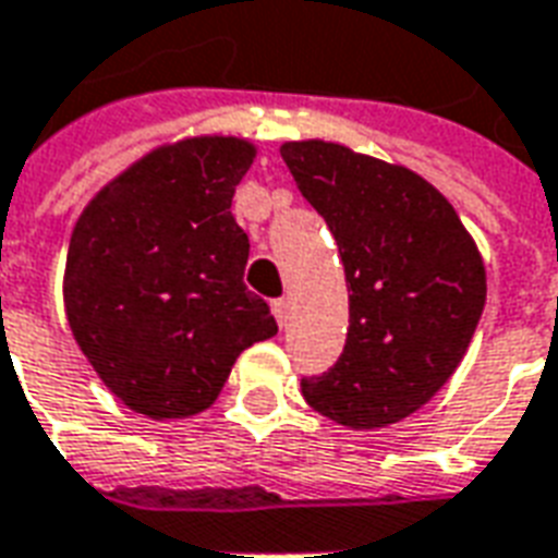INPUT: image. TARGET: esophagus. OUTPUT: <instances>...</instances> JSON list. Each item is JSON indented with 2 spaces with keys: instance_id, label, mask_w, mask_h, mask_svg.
Returning <instances> with one entry per match:
<instances>
[{
  "instance_id": "34e87169",
  "label": "esophagus",
  "mask_w": 558,
  "mask_h": 558,
  "mask_svg": "<svg viewBox=\"0 0 558 558\" xmlns=\"http://www.w3.org/2000/svg\"><path fill=\"white\" fill-rule=\"evenodd\" d=\"M271 313H275V319H278L280 328H283V325H287V316H290V301L275 299L271 301Z\"/></svg>"
}]
</instances>
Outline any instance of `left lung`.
Listing matches in <instances>:
<instances>
[{"label": "left lung", "mask_w": 558, "mask_h": 558, "mask_svg": "<svg viewBox=\"0 0 558 558\" xmlns=\"http://www.w3.org/2000/svg\"><path fill=\"white\" fill-rule=\"evenodd\" d=\"M299 192L337 239L349 333L328 373L301 378L313 411L384 428L426 405L468 352L485 263L447 197L402 165L331 142H287Z\"/></svg>", "instance_id": "left-lung-1"}]
</instances>
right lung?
Returning <instances> with one entry per match:
<instances>
[{
	"label": "right lung",
	"mask_w": 558,
	"mask_h": 558,
	"mask_svg": "<svg viewBox=\"0 0 558 558\" xmlns=\"http://www.w3.org/2000/svg\"><path fill=\"white\" fill-rule=\"evenodd\" d=\"M254 144L225 135L147 153L80 216L64 268L70 331L135 414L213 405L247 345L278 333L242 283L247 236L230 213Z\"/></svg>",
	"instance_id": "right-lung-1"
}]
</instances>
